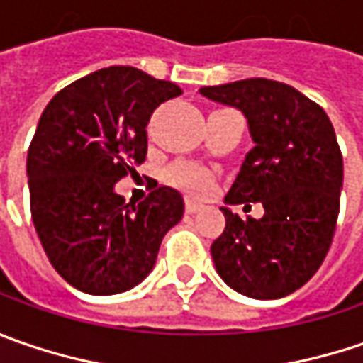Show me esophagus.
Returning <instances> with one entry per match:
<instances>
[{
  "instance_id": "1",
  "label": "esophagus",
  "mask_w": 363,
  "mask_h": 363,
  "mask_svg": "<svg viewBox=\"0 0 363 363\" xmlns=\"http://www.w3.org/2000/svg\"><path fill=\"white\" fill-rule=\"evenodd\" d=\"M184 209H186V213H197L199 209H201V203H197L195 199H184Z\"/></svg>"
}]
</instances>
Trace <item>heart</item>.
Instances as JSON below:
<instances>
[{
	"instance_id": "1",
	"label": "heart",
	"mask_w": 363,
	"mask_h": 363,
	"mask_svg": "<svg viewBox=\"0 0 363 363\" xmlns=\"http://www.w3.org/2000/svg\"><path fill=\"white\" fill-rule=\"evenodd\" d=\"M166 179L189 193H205L211 184V177L203 166L193 162H177L166 172Z\"/></svg>"
}]
</instances>
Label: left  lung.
<instances>
[{"label": "left lung", "mask_w": 363, "mask_h": 363, "mask_svg": "<svg viewBox=\"0 0 363 363\" xmlns=\"http://www.w3.org/2000/svg\"><path fill=\"white\" fill-rule=\"evenodd\" d=\"M199 93L240 109L254 142L225 203L264 207L262 219L247 221L221 207L225 229L211 245L215 270L250 298H282L313 278L333 240L343 186L335 130L323 107L270 79Z\"/></svg>", "instance_id": "obj_1"}]
</instances>
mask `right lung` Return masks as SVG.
<instances>
[{"mask_svg": "<svg viewBox=\"0 0 363 363\" xmlns=\"http://www.w3.org/2000/svg\"><path fill=\"white\" fill-rule=\"evenodd\" d=\"M181 93L134 67H109L58 91L42 111L26 162L32 221L74 289L97 296L134 289L182 219L184 201L170 186L138 205L116 193L146 158L152 111Z\"/></svg>", "mask_w": 363, "mask_h": 363, "instance_id": "1", "label": "right lung"}]
</instances>
